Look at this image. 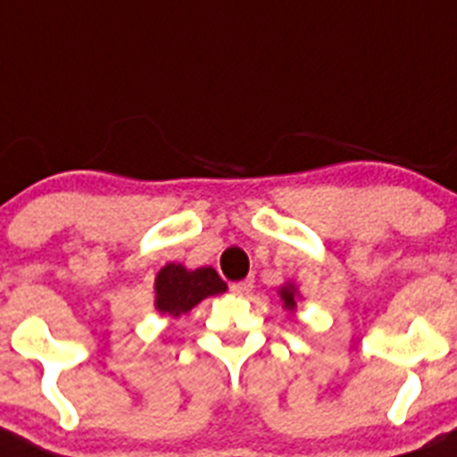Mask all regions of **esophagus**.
I'll return each mask as SVG.
<instances>
[{
    "label": "esophagus",
    "instance_id": "1",
    "mask_svg": "<svg viewBox=\"0 0 457 457\" xmlns=\"http://www.w3.org/2000/svg\"><path fill=\"white\" fill-rule=\"evenodd\" d=\"M252 288H253L252 278H245V281H236V284H231V290L236 295H249V290Z\"/></svg>",
    "mask_w": 457,
    "mask_h": 457
}]
</instances>
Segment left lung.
I'll return each mask as SVG.
<instances>
[{
  "label": "left lung",
  "mask_w": 457,
  "mask_h": 457,
  "mask_svg": "<svg viewBox=\"0 0 457 457\" xmlns=\"http://www.w3.org/2000/svg\"><path fill=\"white\" fill-rule=\"evenodd\" d=\"M281 300L286 302V306H288V309H295V290L290 288H281Z\"/></svg>",
  "instance_id": "8db88e82"
}]
</instances>
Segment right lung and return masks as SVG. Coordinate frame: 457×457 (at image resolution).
<instances>
[{
    "instance_id": "1",
    "label": "right lung",
    "mask_w": 457,
    "mask_h": 457,
    "mask_svg": "<svg viewBox=\"0 0 457 457\" xmlns=\"http://www.w3.org/2000/svg\"><path fill=\"white\" fill-rule=\"evenodd\" d=\"M226 284L212 268H199L187 272L183 265L169 263L155 278V306L167 316L187 313L204 297L224 293Z\"/></svg>"
}]
</instances>
